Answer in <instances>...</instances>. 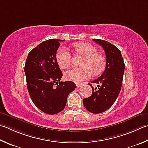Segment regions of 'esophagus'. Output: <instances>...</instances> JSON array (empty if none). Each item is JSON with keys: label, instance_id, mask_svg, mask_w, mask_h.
<instances>
[{"label": "esophagus", "instance_id": "1", "mask_svg": "<svg viewBox=\"0 0 148 148\" xmlns=\"http://www.w3.org/2000/svg\"><path fill=\"white\" fill-rule=\"evenodd\" d=\"M76 87H77V88H79V87H81V86L82 85V83H76Z\"/></svg>", "mask_w": 148, "mask_h": 148}]
</instances>
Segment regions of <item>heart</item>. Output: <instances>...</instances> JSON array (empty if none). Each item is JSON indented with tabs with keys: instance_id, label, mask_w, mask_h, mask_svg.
Masks as SVG:
<instances>
[{
	"instance_id": "b5f03b06",
	"label": "heart",
	"mask_w": 148,
	"mask_h": 148,
	"mask_svg": "<svg viewBox=\"0 0 148 148\" xmlns=\"http://www.w3.org/2000/svg\"><path fill=\"white\" fill-rule=\"evenodd\" d=\"M77 53L84 56L80 68H72L65 72L68 79L79 83L88 79L93 74H98L102 71L105 66V59L97 53L96 48L88 42H77L73 45ZM56 61L58 65L62 69H66L71 63V56L68 50L63 47L58 49L56 53Z\"/></svg>"
}]
</instances>
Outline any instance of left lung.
<instances>
[{
  "mask_svg": "<svg viewBox=\"0 0 148 148\" xmlns=\"http://www.w3.org/2000/svg\"><path fill=\"white\" fill-rule=\"evenodd\" d=\"M103 48L106 56V66L100 77L91 83L98 84L92 88L90 97L83 99V105L90 112L98 114L110 108L119 96L122 88L125 64L120 50L109 42L94 39Z\"/></svg>",
  "mask_w": 148,
  "mask_h": 148,
  "instance_id": "obj_1",
  "label": "left lung"
}]
</instances>
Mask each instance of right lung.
Listing matches in <instances>:
<instances>
[{"label":"right lung","mask_w":148,"mask_h":148,"mask_svg":"<svg viewBox=\"0 0 148 148\" xmlns=\"http://www.w3.org/2000/svg\"><path fill=\"white\" fill-rule=\"evenodd\" d=\"M60 39H49L32 49L25 72L29 96L37 108L49 114L62 111L70 92L76 88L71 81L61 82L62 72L56 61Z\"/></svg>","instance_id":"right-lung-1"}]
</instances>
